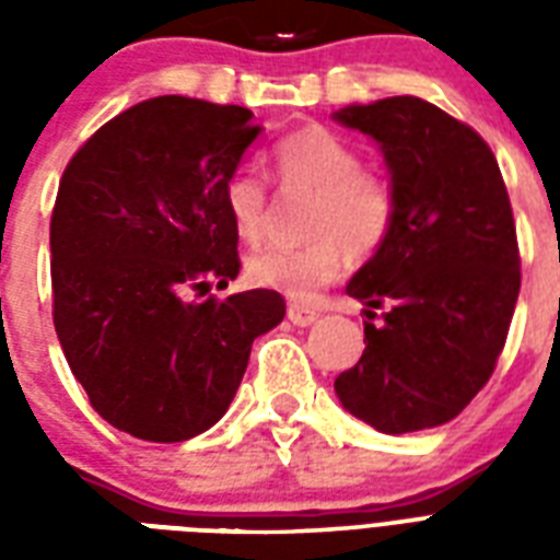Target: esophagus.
<instances>
[{"label":"esophagus","instance_id":"34e87169","mask_svg":"<svg viewBox=\"0 0 560 560\" xmlns=\"http://www.w3.org/2000/svg\"><path fill=\"white\" fill-rule=\"evenodd\" d=\"M288 319L293 325H299V328H307V325H314L316 319H319V311H316V307L299 305V302H290V305H288Z\"/></svg>","mask_w":560,"mask_h":560}]
</instances>
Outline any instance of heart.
Instances as JSON below:
<instances>
[{
	"instance_id": "1",
	"label": "heart",
	"mask_w": 560,
	"mask_h": 560,
	"mask_svg": "<svg viewBox=\"0 0 560 560\" xmlns=\"http://www.w3.org/2000/svg\"><path fill=\"white\" fill-rule=\"evenodd\" d=\"M272 171L284 191H314L305 218V244L267 246L249 255L246 279L279 290L296 302H311L331 284L349 253L369 258L389 241L398 220V194L381 171L366 168L349 139L328 127H299L281 136L270 151ZM223 209L244 244H258L267 232L270 191L253 171H235L223 183Z\"/></svg>"
}]
</instances>
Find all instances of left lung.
Masks as SVG:
<instances>
[{
	"mask_svg": "<svg viewBox=\"0 0 560 560\" xmlns=\"http://www.w3.org/2000/svg\"><path fill=\"white\" fill-rule=\"evenodd\" d=\"M334 118L381 144L398 194L389 241L346 288L366 302L369 319L386 307L383 325L366 323L363 358L334 389L381 433L439 427L494 374L521 293L503 174L474 127L416 95Z\"/></svg>",
	"mask_w": 560,
	"mask_h": 560,
	"instance_id": "obj_1",
	"label": "left lung"
}]
</instances>
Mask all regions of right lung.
<instances>
[{
	"label": "right lung",
	"mask_w": 560,
	"mask_h": 560,
	"mask_svg": "<svg viewBox=\"0 0 560 560\" xmlns=\"http://www.w3.org/2000/svg\"><path fill=\"white\" fill-rule=\"evenodd\" d=\"M261 127L235 104L160 95L78 148L51 211L55 331L92 409L144 442H186L235 398L276 290L194 302L241 270L223 183Z\"/></svg>",
	"instance_id": "obj_1"
}]
</instances>
